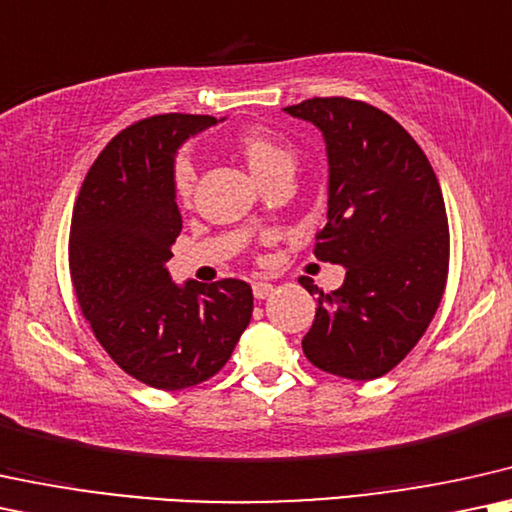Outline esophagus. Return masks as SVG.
<instances>
[{"instance_id":"1","label":"esophagus","mask_w":512,"mask_h":512,"mask_svg":"<svg viewBox=\"0 0 512 512\" xmlns=\"http://www.w3.org/2000/svg\"><path fill=\"white\" fill-rule=\"evenodd\" d=\"M271 293H274V286L267 281H255L252 283V295L257 297V300H264V297H269Z\"/></svg>"}]
</instances>
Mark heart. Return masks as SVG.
Segmentation results:
<instances>
[{
  "label": "heart",
  "instance_id": "b5f03b06",
  "mask_svg": "<svg viewBox=\"0 0 512 512\" xmlns=\"http://www.w3.org/2000/svg\"><path fill=\"white\" fill-rule=\"evenodd\" d=\"M234 148L245 160L248 170L255 174L262 184L281 172H290L295 163V148L286 139L278 137L267 127H248L236 134ZM196 186V167L186 155H179L172 167V189L181 203L191 198Z\"/></svg>",
  "mask_w": 512,
  "mask_h": 512
}]
</instances>
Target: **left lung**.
<instances>
[{
	"label": "left lung",
	"instance_id": "obj_1",
	"mask_svg": "<svg viewBox=\"0 0 512 512\" xmlns=\"http://www.w3.org/2000/svg\"><path fill=\"white\" fill-rule=\"evenodd\" d=\"M321 129L328 153V222L314 255L342 264L345 283L319 295L302 338L321 371L373 380L392 371L428 331L449 274L442 189L409 132L371 103L328 96L283 108Z\"/></svg>",
	"mask_w": 512,
	"mask_h": 512
}]
</instances>
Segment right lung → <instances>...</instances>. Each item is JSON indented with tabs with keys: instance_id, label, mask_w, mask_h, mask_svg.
<instances>
[{
	"instance_id": "1",
	"label": "right lung",
	"mask_w": 512,
	"mask_h": 512,
	"mask_svg": "<svg viewBox=\"0 0 512 512\" xmlns=\"http://www.w3.org/2000/svg\"><path fill=\"white\" fill-rule=\"evenodd\" d=\"M210 115L165 113L108 141L82 181L70 222V278L84 319L122 371L165 392L222 371L252 316V290L170 278L181 231L174 153L215 125Z\"/></svg>"
}]
</instances>
